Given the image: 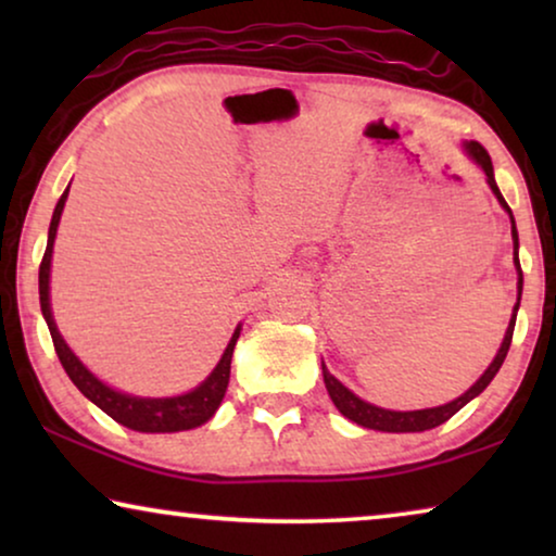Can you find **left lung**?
I'll list each match as a JSON object with an SVG mask.
<instances>
[{
  "instance_id": "left-lung-1",
  "label": "left lung",
  "mask_w": 556,
  "mask_h": 556,
  "mask_svg": "<svg viewBox=\"0 0 556 556\" xmlns=\"http://www.w3.org/2000/svg\"><path fill=\"white\" fill-rule=\"evenodd\" d=\"M466 151L470 154V159L481 166L485 172V179H489V187L493 189V194H496V200L501 202V207H504L508 215H511V207H508L504 197H501L498 187H496V179H493V164H491V156L489 151H485L481 143L478 141H468L466 143ZM511 238H514V253H516V270H519V301H521V286H523V273H521V263H519V232H516V225H514V215H511ZM519 301H516L514 306V316H511V324H508L506 329V337H504V344H501L496 359L491 362V367L483 371V377L478 379V382L470 387L466 394H460L458 400L447 402V405H440V407H430V409H413V413H394V409H382V407H375L369 405V402H364L356 397L354 392H349L344 384L339 382L337 377L331 375L329 369L324 367V382H326V390H329V397L333 400V405L344 417L349 420L362 425V428H369V430H382V432H422V430H432L438 428V425H443L445 420H451V417L458 413L460 407H466L470 400L478 397L485 387L491 384V379L496 377V371L501 369V364H504L506 354H508V346H511V339H514V326H516V311H519Z\"/></svg>"
}]
</instances>
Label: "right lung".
Returning <instances> with one entry per match:
<instances>
[{
    "label": "right lung",
    "mask_w": 556,
    "mask_h": 556,
    "mask_svg": "<svg viewBox=\"0 0 556 556\" xmlns=\"http://www.w3.org/2000/svg\"><path fill=\"white\" fill-rule=\"evenodd\" d=\"M71 189V187H67ZM67 189L60 197L55 204V212H52V223L48 232V248H45L42 263H40V308L45 321H48L52 344H55L58 359L67 371V377L73 379V384L86 394V397L103 409L105 415H111L113 420L126 425V428L139 430V432H179V430H192L200 428L215 415L219 402L225 397L227 382H230V362L235 344H238L240 329H235L230 344H227L223 359L215 367V371L204 379V382L197 387V390L179 394V397H131V394L116 392L111 387H105L101 379H96L90 371L78 362V356L71 352V346L65 344L63 337H60L55 321H52L50 311V261H52V242H55L58 235V223L60 215H63Z\"/></svg>",
    "instance_id": "add662e5"
}]
</instances>
